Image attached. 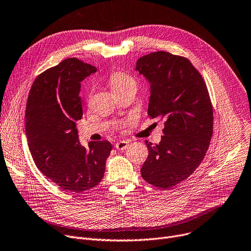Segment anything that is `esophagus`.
<instances>
[{
    "mask_svg": "<svg viewBox=\"0 0 251 251\" xmlns=\"http://www.w3.org/2000/svg\"><path fill=\"white\" fill-rule=\"evenodd\" d=\"M127 147H128V142L125 140H120L115 143V148L118 150H125Z\"/></svg>",
    "mask_w": 251,
    "mask_h": 251,
    "instance_id": "34e87169",
    "label": "esophagus"
}]
</instances>
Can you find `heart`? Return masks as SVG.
Returning <instances> with one entry per match:
<instances>
[{
	"label": "heart",
	"mask_w": 251,
	"mask_h": 251,
	"mask_svg": "<svg viewBox=\"0 0 251 251\" xmlns=\"http://www.w3.org/2000/svg\"><path fill=\"white\" fill-rule=\"evenodd\" d=\"M110 85L114 93H118L127 88H136V81L126 74L117 73L111 76Z\"/></svg>",
	"instance_id": "1"
}]
</instances>
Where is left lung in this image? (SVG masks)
Wrapping results in <instances>:
<instances>
[{
    "label": "left lung",
    "instance_id": "1",
    "mask_svg": "<svg viewBox=\"0 0 251 251\" xmlns=\"http://www.w3.org/2000/svg\"><path fill=\"white\" fill-rule=\"evenodd\" d=\"M134 70L150 85L147 113L164 121L158 144L145 141L142 177L168 189L190 176L202 162L213 134V108L206 83L192 62L157 51L140 57Z\"/></svg>",
    "mask_w": 251,
    "mask_h": 251
}]
</instances>
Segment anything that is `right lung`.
Segmentation results:
<instances>
[{"mask_svg":"<svg viewBox=\"0 0 251 251\" xmlns=\"http://www.w3.org/2000/svg\"><path fill=\"white\" fill-rule=\"evenodd\" d=\"M97 71L77 58L64 59L35 78L27 99L25 130L33 160L66 192L78 194L96 187L112 150L107 140L82 146L75 126L82 117L81 81Z\"/></svg>","mask_w":251,"mask_h":251,"instance_id":"obj_1","label":"right lung"}]
</instances>
